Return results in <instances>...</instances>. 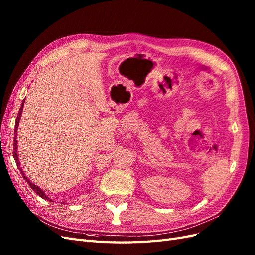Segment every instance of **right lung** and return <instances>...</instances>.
<instances>
[{"instance_id": "right-lung-1", "label": "right lung", "mask_w": 255, "mask_h": 255, "mask_svg": "<svg viewBox=\"0 0 255 255\" xmlns=\"http://www.w3.org/2000/svg\"><path fill=\"white\" fill-rule=\"evenodd\" d=\"M23 105H24V99H23V101H22V105H21V108H20V110H19V113H18V115H17V120H16V125H14V133H16V136H14V139H13V158H14V161H16V163L18 164V166H19V169H20V171H21V174H22V176H23V178L25 179V181H27V184H28V186H30L33 190L37 193L40 198H42V199H45V200H50L48 196L45 194V192H43L41 189L39 188V187H37L36 185H34V184H32L30 180L27 179V177L25 176V174L23 173V171L21 170V168H20V165H19V160H18V155H17V130H18V126H19V121H20V116H21V114H22V110H23ZM51 201V200H50Z\"/></svg>"}]
</instances>
